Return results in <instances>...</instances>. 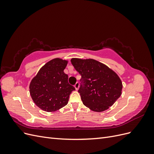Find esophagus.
Returning <instances> with one entry per match:
<instances>
[{
    "label": "esophagus",
    "mask_w": 154,
    "mask_h": 154,
    "mask_svg": "<svg viewBox=\"0 0 154 154\" xmlns=\"http://www.w3.org/2000/svg\"><path fill=\"white\" fill-rule=\"evenodd\" d=\"M74 87H75L76 90H78V88H79V83H78V82H76V84L74 85Z\"/></svg>",
    "instance_id": "34e87169"
}]
</instances>
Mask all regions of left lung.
I'll return each mask as SVG.
<instances>
[{
  "label": "left lung",
  "instance_id": "1",
  "mask_svg": "<svg viewBox=\"0 0 154 154\" xmlns=\"http://www.w3.org/2000/svg\"><path fill=\"white\" fill-rule=\"evenodd\" d=\"M71 62L82 76L78 92L83 105L98 112L109 109L122 94L123 85L118 74L94 59L74 58Z\"/></svg>",
  "mask_w": 154,
  "mask_h": 154
}]
</instances>
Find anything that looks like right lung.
Instances as JSON below:
<instances>
[{"mask_svg": "<svg viewBox=\"0 0 154 154\" xmlns=\"http://www.w3.org/2000/svg\"><path fill=\"white\" fill-rule=\"evenodd\" d=\"M68 61L57 58L42 67L29 85L31 98L36 106L46 112H54L68 103L69 96L75 90L68 83L63 72Z\"/></svg>", "mask_w": 154, "mask_h": 154, "instance_id": "right-lung-1", "label": "right lung"}]
</instances>
